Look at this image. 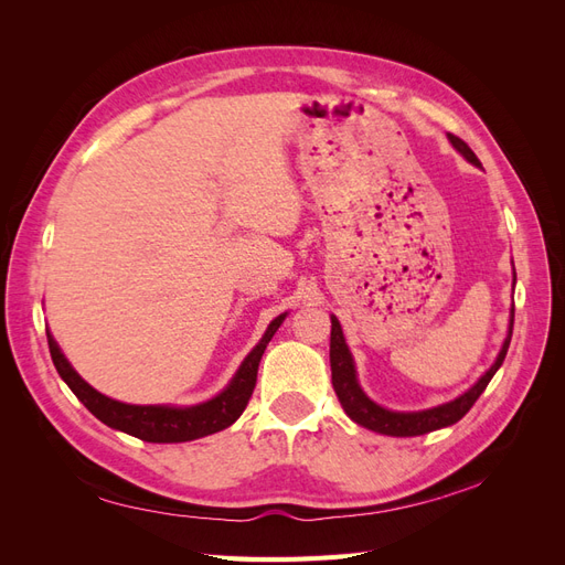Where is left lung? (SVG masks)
Returning <instances> with one entry per match:
<instances>
[{
    "mask_svg": "<svg viewBox=\"0 0 565 565\" xmlns=\"http://www.w3.org/2000/svg\"><path fill=\"white\" fill-rule=\"evenodd\" d=\"M448 141L452 143V148L459 152L461 158L469 160L471 164L481 167L478 158L473 156V150L457 139V136L448 134ZM514 285H516V270H514ZM332 320V334H330V367H332V386L337 398L344 407V413L355 422L365 426L370 431H377L384 436H398V438H407V436H422V434H429L436 429H446V426L459 422L465 417L471 405L478 401V396L486 391V386L490 384V380L494 377V372L500 370V365L504 363V355L509 349V341H511V330H514V306H511V313H509V332L504 344L494 358V363L478 377V382L467 388L461 396H457L450 403H443L429 409H417V413H398V409H386L382 405L374 403L367 393L358 384V374H355V363H353V355L347 347V339L344 332H341V324L337 320V316H330Z\"/></svg>",
    "mask_w": 565,
    "mask_h": 565,
    "instance_id": "left-lung-1",
    "label": "left lung"
}]
</instances>
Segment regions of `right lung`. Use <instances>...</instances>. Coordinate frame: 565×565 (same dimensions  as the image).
<instances>
[{
  "mask_svg": "<svg viewBox=\"0 0 565 565\" xmlns=\"http://www.w3.org/2000/svg\"><path fill=\"white\" fill-rule=\"evenodd\" d=\"M285 318L287 313H280L276 320H270L262 341L249 351L243 365L237 367L228 386L221 393H216L214 398L198 405H129V403L108 398L79 377L75 367L67 363V358L63 355L54 334L49 330H46V339H49L51 361H54L61 380L71 386V391L96 419L110 426V429L125 431L129 436H136L148 443H185V440H195L202 436L224 431L245 413V407L252 398V391L256 386V372H259L262 355Z\"/></svg>",
  "mask_w": 565,
  "mask_h": 565,
  "instance_id": "right-lung-1",
  "label": "right lung"
}]
</instances>
